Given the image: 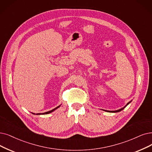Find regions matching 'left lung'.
I'll list each match as a JSON object with an SVG mask.
<instances>
[{
  "mask_svg": "<svg viewBox=\"0 0 152 152\" xmlns=\"http://www.w3.org/2000/svg\"><path fill=\"white\" fill-rule=\"evenodd\" d=\"M130 102H129L128 104H126V105H129V104H130ZM125 107H124V108H121V109H119V110H115V111H107V112H114V113H115V112H120L121 110H124ZM105 111H106V110H105Z\"/></svg>",
  "mask_w": 152,
  "mask_h": 152,
  "instance_id": "1",
  "label": "left lung"
}]
</instances>
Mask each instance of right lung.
<instances>
[{
  "label": "right lung",
  "mask_w": 152,
  "mask_h": 152,
  "mask_svg": "<svg viewBox=\"0 0 152 152\" xmlns=\"http://www.w3.org/2000/svg\"><path fill=\"white\" fill-rule=\"evenodd\" d=\"M59 107H60V105H59L58 107H56V108L53 109V110H50V111H48V112H45V113H37V114H36V115H44V114H48V113H50L52 112L53 111H54V110H56V109H57V108H58ZM34 114H35V113H34Z\"/></svg>",
  "instance_id": "1"
}]
</instances>
